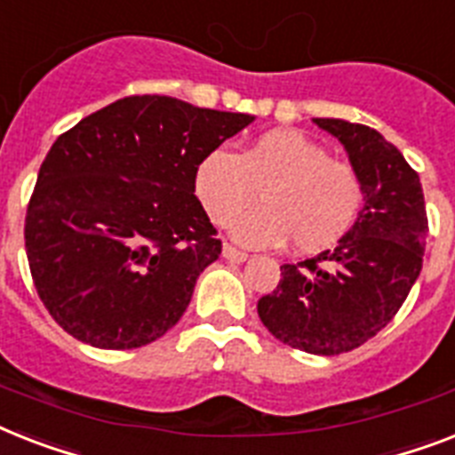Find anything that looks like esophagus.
I'll use <instances>...</instances> for the list:
<instances>
[{
    "instance_id": "esophagus-1",
    "label": "esophagus",
    "mask_w": 455,
    "mask_h": 455,
    "mask_svg": "<svg viewBox=\"0 0 455 455\" xmlns=\"http://www.w3.org/2000/svg\"><path fill=\"white\" fill-rule=\"evenodd\" d=\"M221 257L228 261H235V264H243V261H247V252H240V250H235L234 245L221 247Z\"/></svg>"
}]
</instances>
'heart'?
Masks as SVG:
<instances>
[{
    "instance_id": "1",
    "label": "heart",
    "mask_w": 455,
    "mask_h": 455,
    "mask_svg": "<svg viewBox=\"0 0 455 455\" xmlns=\"http://www.w3.org/2000/svg\"><path fill=\"white\" fill-rule=\"evenodd\" d=\"M194 189L215 224H228L259 191L264 205L238 217L231 238L245 247L290 240L304 254L336 245L364 201L360 172L291 128L264 132L243 154L227 147L208 151L196 165Z\"/></svg>"
}]
</instances>
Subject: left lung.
Wrapping results in <instances>:
<instances>
[{"mask_svg":"<svg viewBox=\"0 0 455 455\" xmlns=\"http://www.w3.org/2000/svg\"><path fill=\"white\" fill-rule=\"evenodd\" d=\"M348 151L364 205L331 250L280 266L278 287L257 313L278 341L313 355H339L381 331L423 268L427 217L419 172L381 132L343 119H313Z\"/></svg>","mask_w":455,"mask_h":455,"instance_id":"1","label":"left lung"}]
</instances>
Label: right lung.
I'll use <instances>...</instances> for the list:
<instances>
[{
  "mask_svg": "<svg viewBox=\"0 0 455 455\" xmlns=\"http://www.w3.org/2000/svg\"><path fill=\"white\" fill-rule=\"evenodd\" d=\"M254 116L131 95L55 140L25 217L29 271L74 339L107 350L156 341L221 254L196 165Z\"/></svg>",
  "mask_w": 455,
  "mask_h": 455,
  "instance_id": "obj_1",
  "label": "right lung"
}]
</instances>
